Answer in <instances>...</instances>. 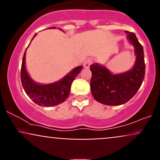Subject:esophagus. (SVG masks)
Listing matches in <instances>:
<instances>
[{
	"mask_svg": "<svg viewBox=\"0 0 160 160\" xmlns=\"http://www.w3.org/2000/svg\"><path fill=\"white\" fill-rule=\"evenodd\" d=\"M92 60L91 58H87V59L83 62V67L86 68H89V66L92 65Z\"/></svg>",
	"mask_w": 160,
	"mask_h": 160,
	"instance_id": "1",
	"label": "esophagus"
}]
</instances>
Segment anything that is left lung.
<instances>
[{"label":"left lung","instance_id":"obj_1","mask_svg":"<svg viewBox=\"0 0 160 160\" xmlns=\"http://www.w3.org/2000/svg\"><path fill=\"white\" fill-rule=\"evenodd\" d=\"M127 33V38L135 47L136 62L133 68L120 74H113L104 66L90 65L91 92L97 102L106 105H120L129 101L141 87L145 75L144 49L135 33Z\"/></svg>","mask_w":160,"mask_h":160}]
</instances>
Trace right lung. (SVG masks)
Returning <instances> with one entry per match:
<instances>
[{
	"label": "right lung",
	"mask_w": 160,
	"mask_h": 160,
	"mask_svg": "<svg viewBox=\"0 0 160 160\" xmlns=\"http://www.w3.org/2000/svg\"><path fill=\"white\" fill-rule=\"evenodd\" d=\"M55 28V27H52ZM35 35L34 36V37ZM26 52V49H25ZM25 52L24 53L21 68L22 85L28 96L34 103L40 106L51 107L64 102L68 97L71 83L75 78L82 71V66H78L73 69L62 80L54 83L41 85L36 83L29 77L25 69Z\"/></svg>",
	"instance_id": "add662e5"
}]
</instances>
